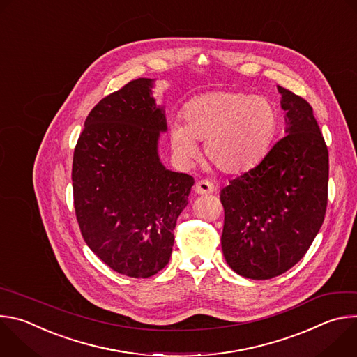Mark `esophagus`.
I'll return each mask as SVG.
<instances>
[{
	"instance_id": "34e87169",
	"label": "esophagus",
	"mask_w": 357,
	"mask_h": 357,
	"mask_svg": "<svg viewBox=\"0 0 357 357\" xmlns=\"http://www.w3.org/2000/svg\"><path fill=\"white\" fill-rule=\"evenodd\" d=\"M215 192V185L209 181L202 179L199 182H196L195 185V193L197 195H208V193H213Z\"/></svg>"
}]
</instances>
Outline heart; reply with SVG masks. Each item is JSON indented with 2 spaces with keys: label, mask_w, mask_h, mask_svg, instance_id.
<instances>
[{
  "label": "heart",
  "mask_w": 357,
  "mask_h": 357,
  "mask_svg": "<svg viewBox=\"0 0 357 357\" xmlns=\"http://www.w3.org/2000/svg\"><path fill=\"white\" fill-rule=\"evenodd\" d=\"M278 123L274 103L264 96L212 91L189 101L185 123L171 124V141L185 161L197 155L196 141H206L211 162L225 172L237 174L254 168L267 157Z\"/></svg>",
  "instance_id": "heart-1"
}]
</instances>
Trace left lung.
I'll return each mask as SVG.
<instances>
[{"label":"left lung","instance_id":"obj_1","mask_svg":"<svg viewBox=\"0 0 357 357\" xmlns=\"http://www.w3.org/2000/svg\"><path fill=\"white\" fill-rule=\"evenodd\" d=\"M277 89L285 137L220 192L225 260L251 280H268L294 267L317 237L328 203V148L312 107Z\"/></svg>","mask_w":357,"mask_h":357}]
</instances>
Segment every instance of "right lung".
<instances>
[{"instance_id": "1", "label": "right lung", "mask_w": 357, "mask_h": 357, "mask_svg": "<svg viewBox=\"0 0 357 357\" xmlns=\"http://www.w3.org/2000/svg\"><path fill=\"white\" fill-rule=\"evenodd\" d=\"M155 79L141 77L90 112L73 154V196L82 236L119 274L148 278L172 254L176 219L193 178L167 169L158 144L167 132Z\"/></svg>"}]
</instances>
